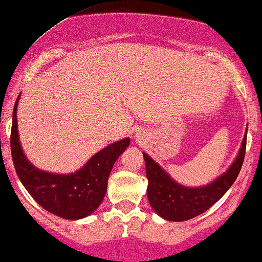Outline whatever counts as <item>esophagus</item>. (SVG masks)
Masks as SVG:
<instances>
[{
  "mask_svg": "<svg viewBox=\"0 0 262 262\" xmlns=\"http://www.w3.org/2000/svg\"><path fill=\"white\" fill-rule=\"evenodd\" d=\"M135 139H136L137 142H142V140H145V137L142 136V134H136Z\"/></svg>",
  "mask_w": 262,
  "mask_h": 262,
  "instance_id": "esophagus-1",
  "label": "esophagus"
}]
</instances>
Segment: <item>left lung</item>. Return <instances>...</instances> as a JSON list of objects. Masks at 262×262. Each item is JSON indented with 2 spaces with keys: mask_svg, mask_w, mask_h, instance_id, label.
<instances>
[{
  "mask_svg": "<svg viewBox=\"0 0 262 262\" xmlns=\"http://www.w3.org/2000/svg\"><path fill=\"white\" fill-rule=\"evenodd\" d=\"M246 151L245 135L237 157L226 172L209 185L187 187L177 184L157 162L143 152L148 180L147 199L155 212L168 221H186L201 215L225 195L237 179Z\"/></svg>",
  "mask_w": 262,
  "mask_h": 262,
  "instance_id": "left-lung-1",
  "label": "left lung"
}]
</instances>
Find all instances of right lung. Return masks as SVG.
<instances>
[{"instance_id": "add662e5", "label": "right lung", "mask_w": 262, "mask_h": 262, "mask_svg": "<svg viewBox=\"0 0 262 262\" xmlns=\"http://www.w3.org/2000/svg\"><path fill=\"white\" fill-rule=\"evenodd\" d=\"M18 98L12 114L11 154L19 181L36 202L53 215L66 220H80L91 215L105 198L112 167L128 147L130 139L126 137L106 146L80 170L69 175L38 170L27 160L19 143L16 116Z\"/></svg>"}]
</instances>
